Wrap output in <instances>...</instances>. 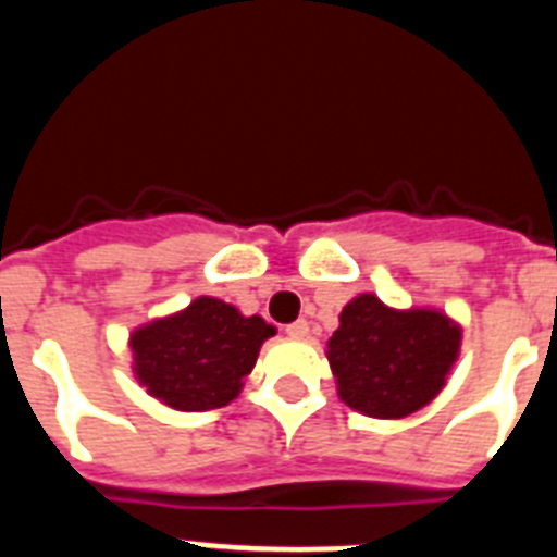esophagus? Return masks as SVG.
<instances>
[{
	"mask_svg": "<svg viewBox=\"0 0 557 557\" xmlns=\"http://www.w3.org/2000/svg\"><path fill=\"white\" fill-rule=\"evenodd\" d=\"M284 332H287L289 337H295V339H304L309 334V323L307 321H295V323H289Z\"/></svg>",
	"mask_w": 557,
	"mask_h": 557,
	"instance_id": "obj_1",
	"label": "esophagus"
}]
</instances>
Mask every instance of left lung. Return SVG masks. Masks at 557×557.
<instances>
[{
  "label": "left lung",
  "mask_w": 557,
  "mask_h": 557,
  "mask_svg": "<svg viewBox=\"0 0 557 557\" xmlns=\"http://www.w3.org/2000/svg\"><path fill=\"white\" fill-rule=\"evenodd\" d=\"M462 329L441 309H393L373 293L343 307L326 357L337 393L371 418H405L444 391Z\"/></svg>",
  "instance_id": "1"
}]
</instances>
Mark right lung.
I'll return each mask as SVG.
<instances>
[{
  "label": "right lung",
  "instance_id": "1",
  "mask_svg": "<svg viewBox=\"0 0 557 557\" xmlns=\"http://www.w3.org/2000/svg\"><path fill=\"white\" fill-rule=\"evenodd\" d=\"M275 329L259 314L200 295L186 309L131 334L133 373L172 410L203 412L231 405Z\"/></svg>",
  "mask_w": 557,
  "mask_h": 557
}]
</instances>
